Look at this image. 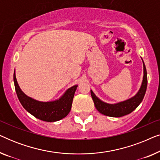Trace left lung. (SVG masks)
Instances as JSON below:
<instances>
[{
    "label": "left lung",
    "mask_w": 160,
    "mask_h": 160,
    "mask_svg": "<svg viewBox=\"0 0 160 160\" xmlns=\"http://www.w3.org/2000/svg\"><path fill=\"white\" fill-rule=\"evenodd\" d=\"M143 64V78L141 88L136 95L130 99L115 104H109L100 100L91 90V96L92 98L95 108L102 114L111 117H121L132 112L143 100L147 87V72L145 64Z\"/></svg>",
    "instance_id": "8db88e82"
}]
</instances>
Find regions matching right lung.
I'll use <instances>...</instances> for the list:
<instances>
[{
  "mask_svg": "<svg viewBox=\"0 0 160 160\" xmlns=\"http://www.w3.org/2000/svg\"><path fill=\"white\" fill-rule=\"evenodd\" d=\"M14 82L18 99L26 111L37 119L45 122H56L63 119L71 109L74 94L78 85L69 88L59 100L51 102H41L28 97L21 90L17 83L15 71Z\"/></svg>",
  "mask_w": 160,
  "mask_h": 160,
  "instance_id": "right-lung-1",
  "label": "right lung"
}]
</instances>
